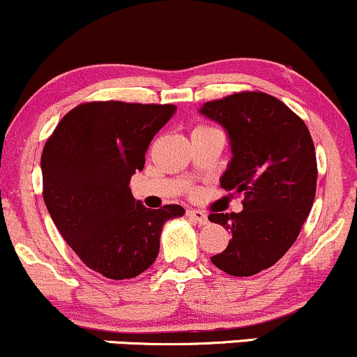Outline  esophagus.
I'll use <instances>...</instances> for the list:
<instances>
[{"label":"esophagus","mask_w":357,"mask_h":357,"mask_svg":"<svg viewBox=\"0 0 357 357\" xmlns=\"http://www.w3.org/2000/svg\"><path fill=\"white\" fill-rule=\"evenodd\" d=\"M186 216L190 220L195 221V223H198V225H206L208 223V215H206V213H203V211L188 210L186 211Z\"/></svg>","instance_id":"34e87169"}]
</instances>
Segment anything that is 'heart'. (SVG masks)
Returning a JSON list of instances; mask_svg holds the SVG:
<instances>
[{
  "label": "heart",
  "mask_w": 357,
  "mask_h": 357,
  "mask_svg": "<svg viewBox=\"0 0 357 357\" xmlns=\"http://www.w3.org/2000/svg\"><path fill=\"white\" fill-rule=\"evenodd\" d=\"M202 127H204V126H198V127H196V129H202Z\"/></svg>",
  "instance_id": "b5f03b06"
}]
</instances>
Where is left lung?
Segmentation results:
<instances>
[{
    "label": "left lung",
    "mask_w": 357,
    "mask_h": 357,
    "mask_svg": "<svg viewBox=\"0 0 357 357\" xmlns=\"http://www.w3.org/2000/svg\"><path fill=\"white\" fill-rule=\"evenodd\" d=\"M199 112L225 127L231 161L223 190L243 195L240 213L208 220L231 231L228 247L211 261L233 277L272 267L294 245L309 216L317 184V159L305 122L264 92H238L206 102Z\"/></svg>",
    "instance_id": "1"
}]
</instances>
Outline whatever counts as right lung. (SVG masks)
I'll return each instance as SVG.
<instances>
[{"instance_id":"right-lung-1","label":"right lung","mask_w":357,"mask_h":357,"mask_svg":"<svg viewBox=\"0 0 357 357\" xmlns=\"http://www.w3.org/2000/svg\"><path fill=\"white\" fill-rule=\"evenodd\" d=\"M174 110L173 104L85 102L45 142L43 199L53 223L89 268L112 280L149 268L162 225L184 215L179 204L149 210L129 188Z\"/></svg>"}]
</instances>
